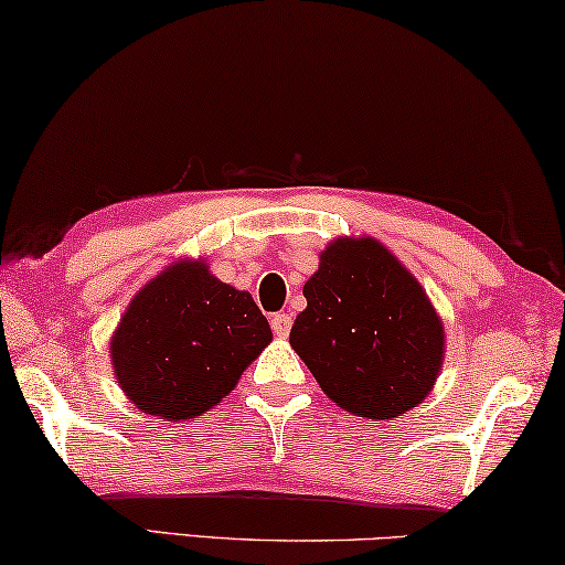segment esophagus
Here are the masks:
<instances>
[{
    "label": "esophagus",
    "mask_w": 565,
    "mask_h": 565,
    "mask_svg": "<svg viewBox=\"0 0 565 565\" xmlns=\"http://www.w3.org/2000/svg\"><path fill=\"white\" fill-rule=\"evenodd\" d=\"M291 317L289 315H274L271 317V329H274V334L276 337H289V331H291Z\"/></svg>",
    "instance_id": "obj_1"
}]
</instances>
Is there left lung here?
<instances>
[{
  "label": "left lung",
  "instance_id": "8db88e82",
  "mask_svg": "<svg viewBox=\"0 0 565 565\" xmlns=\"http://www.w3.org/2000/svg\"><path fill=\"white\" fill-rule=\"evenodd\" d=\"M303 297L289 342L339 407L390 419L429 395L445 352L440 317L382 244L337 238Z\"/></svg>",
  "mask_w": 565,
  "mask_h": 565
}]
</instances>
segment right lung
Here are the masks:
<instances>
[{"label": "right lung", "mask_w": 565, "mask_h": 565, "mask_svg": "<svg viewBox=\"0 0 565 565\" xmlns=\"http://www.w3.org/2000/svg\"><path fill=\"white\" fill-rule=\"evenodd\" d=\"M268 342L271 327L248 291L201 262H178L130 301L110 354L132 405L178 423L218 405Z\"/></svg>", "instance_id": "add662e5"}]
</instances>
